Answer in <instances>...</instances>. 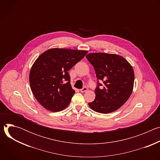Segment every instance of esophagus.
Here are the masks:
<instances>
[{
  "mask_svg": "<svg viewBox=\"0 0 160 160\" xmlns=\"http://www.w3.org/2000/svg\"><path fill=\"white\" fill-rule=\"evenodd\" d=\"M87 90V88L86 87H84L83 88H82V89H80V92H85Z\"/></svg>",
  "mask_w": 160,
  "mask_h": 160,
  "instance_id": "34e87169",
  "label": "esophagus"
}]
</instances>
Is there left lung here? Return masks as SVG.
Wrapping results in <instances>:
<instances>
[{
	"mask_svg": "<svg viewBox=\"0 0 160 160\" xmlns=\"http://www.w3.org/2000/svg\"><path fill=\"white\" fill-rule=\"evenodd\" d=\"M87 59L94 68L97 78L102 81L95 89L96 98L88 102L96 112L107 114L118 109L132 93L134 72L131 64L115 54H88Z\"/></svg>",
	"mask_w": 160,
	"mask_h": 160,
	"instance_id": "1",
	"label": "left lung"
}]
</instances>
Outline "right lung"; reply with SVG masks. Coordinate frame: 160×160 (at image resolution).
I'll return each instance as SVG.
<instances>
[{
  "instance_id": "right-lung-1",
  "label": "right lung",
  "mask_w": 160,
  "mask_h": 160,
  "mask_svg": "<svg viewBox=\"0 0 160 160\" xmlns=\"http://www.w3.org/2000/svg\"><path fill=\"white\" fill-rule=\"evenodd\" d=\"M86 51L53 48L40 55L30 70V85L35 98L46 109H64L75 91L68 71L87 54Z\"/></svg>"
}]
</instances>
